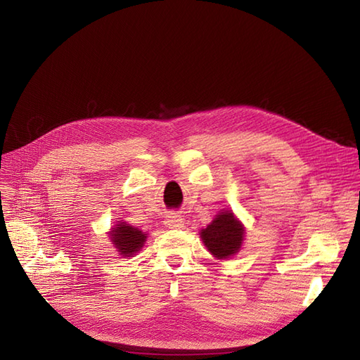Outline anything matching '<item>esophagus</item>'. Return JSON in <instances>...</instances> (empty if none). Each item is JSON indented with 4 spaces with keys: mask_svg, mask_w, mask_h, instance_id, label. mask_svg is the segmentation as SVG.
<instances>
[{
    "mask_svg": "<svg viewBox=\"0 0 360 360\" xmlns=\"http://www.w3.org/2000/svg\"><path fill=\"white\" fill-rule=\"evenodd\" d=\"M167 225L169 226V228H183V219H181V216H179V214H176V213H171L169 216H167Z\"/></svg>",
    "mask_w": 360,
    "mask_h": 360,
    "instance_id": "esophagus-1",
    "label": "esophagus"
}]
</instances>
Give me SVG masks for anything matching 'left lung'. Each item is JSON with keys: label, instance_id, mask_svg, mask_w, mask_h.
<instances>
[{"label": "left lung", "instance_id": "8db88e82", "mask_svg": "<svg viewBox=\"0 0 360 360\" xmlns=\"http://www.w3.org/2000/svg\"><path fill=\"white\" fill-rule=\"evenodd\" d=\"M243 226L231 212L217 214L210 225L201 230V238L216 258H228L238 252L243 242Z\"/></svg>", "mask_w": 360, "mask_h": 360}]
</instances>
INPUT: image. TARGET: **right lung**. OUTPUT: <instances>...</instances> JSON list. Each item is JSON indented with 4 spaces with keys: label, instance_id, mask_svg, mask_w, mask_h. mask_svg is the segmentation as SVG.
Masks as SVG:
<instances>
[{
    "label": "right lung",
    "instance_id": "add662e5",
    "mask_svg": "<svg viewBox=\"0 0 360 360\" xmlns=\"http://www.w3.org/2000/svg\"><path fill=\"white\" fill-rule=\"evenodd\" d=\"M146 238L147 236L143 231L124 222H120L118 225H115V228H112L111 231V240L118 249V252L126 257L138 252V250L143 248Z\"/></svg>",
    "mask_w": 360,
    "mask_h": 360
}]
</instances>
